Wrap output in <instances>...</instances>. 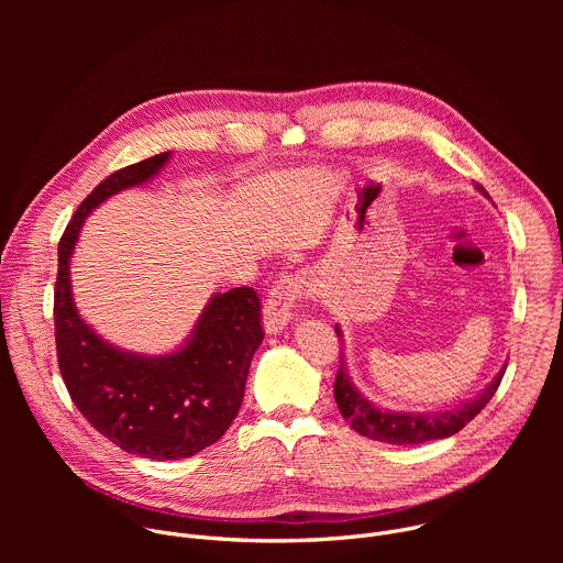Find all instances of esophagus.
Wrapping results in <instances>:
<instances>
[{
  "instance_id": "esophagus-1",
  "label": "esophagus",
  "mask_w": 563,
  "mask_h": 563,
  "mask_svg": "<svg viewBox=\"0 0 563 563\" xmlns=\"http://www.w3.org/2000/svg\"><path fill=\"white\" fill-rule=\"evenodd\" d=\"M309 283L302 276H280V280L274 283L269 289L265 309H263V330L269 336L280 334L289 318H291V307L294 302L305 296L309 289Z\"/></svg>"
}]
</instances>
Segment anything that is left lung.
<instances>
[{
	"label": "left lung",
	"mask_w": 563,
	"mask_h": 563,
	"mask_svg": "<svg viewBox=\"0 0 563 563\" xmlns=\"http://www.w3.org/2000/svg\"><path fill=\"white\" fill-rule=\"evenodd\" d=\"M476 191L481 196H488V191L474 185ZM341 345L343 343V330L341 325H334ZM341 365H339V374H336V383H334V398L339 404V410L343 415L345 421H350V426L374 441H383V443H391V445H419V443H428V441H437V439H448L452 434H456L459 430H463L481 410H484L490 398L495 396L504 372L508 367V363H504V367L499 369V374L481 389L476 396L461 400V404H454L445 410H426V412H394L387 408H380L354 385L350 369H347V358L345 352L341 347Z\"/></svg>",
	"instance_id": "8db88e82"
}]
</instances>
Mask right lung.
Listing matches in <instances>:
<instances>
[{"mask_svg": "<svg viewBox=\"0 0 563 563\" xmlns=\"http://www.w3.org/2000/svg\"><path fill=\"white\" fill-rule=\"evenodd\" d=\"M169 159L172 151L120 169L79 205L57 247L53 307L59 372L75 408L111 443L153 461L194 456L227 432L263 343L261 300L252 287L216 291L169 354L122 350L79 316L70 258L87 218L111 196L151 183Z\"/></svg>", "mask_w": 563, "mask_h": 563, "instance_id": "add662e5", "label": "right lung"}]
</instances>
